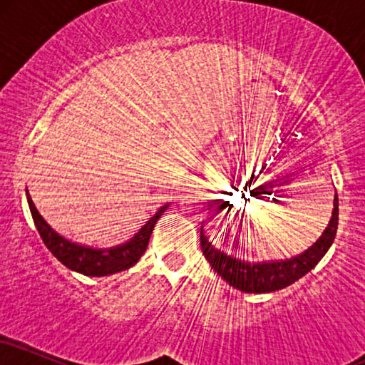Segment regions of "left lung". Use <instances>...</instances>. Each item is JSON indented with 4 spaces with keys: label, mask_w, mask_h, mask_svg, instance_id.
<instances>
[{
    "label": "left lung",
    "mask_w": 365,
    "mask_h": 365,
    "mask_svg": "<svg viewBox=\"0 0 365 365\" xmlns=\"http://www.w3.org/2000/svg\"><path fill=\"white\" fill-rule=\"evenodd\" d=\"M338 230V195L334 197L333 217H331L328 228L324 230L322 237L304 254L297 255L290 261L278 262H255L249 264L232 255L221 252L220 249L211 245L207 237L204 235V228H200V247H202L204 257L211 264L221 278L226 279L232 287L247 293H267L287 288L288 284L295 283L302 278L317 262L324 257L328 249L333 244Z\"/></svg>",
    "instance_id": "8db88e82"
}]
</instances>
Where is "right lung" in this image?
I'll return each instance as SVG.
<instances>
[{
    "mask_svg": "<svg viewBox=\"0 0 365 365\" xmlns=\"http://www.w3.org/2000/svg\"><path fill=\"white\" fill-rule=\"evenodd\" d=\"M29 207H31L32 220H34L37 232H39L41 238H43L44 245L51 250V254L58 259L61 264H65L70 269L77 271L86 276H106L113 273H120V271L128 269L133 264L140 259V255L145 252L149 244L150 233H153L154 225L161 217L165 209L168 207L163 206L150 220L145 223L144 228L137 233L132 240L127 242L125 245L115 247V249H89V247H82L68 242L66 238L58 235L56 232L43 220V216L37 212V209L32 202V199L27 194Z\"/></svg>",
    "mask_w": 365,
    "mask_h": 365,
    "instance_id": "right-lung-1",
    "label": "right lung"
}]
</instances>
